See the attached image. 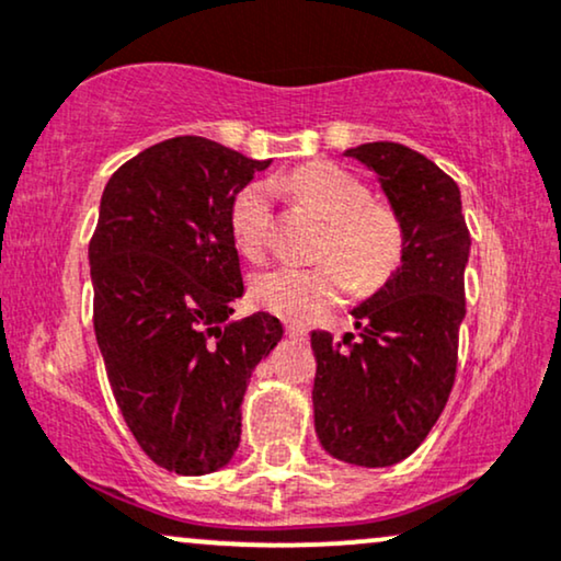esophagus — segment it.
<instances>
[{
  "instance_id": "esophagus-1",
  "label": "esophagus",
  "mask_w": 561,
  "mask_h": 561,
  "mask_svg": "<svg viewBox=\"0 0 561 561\" xmlns=\"http://www.w3.org/2000/svg\"><path fill=\"white\" fill-rule=\"evenodd\" d=\"M286 334H288V337H294V340H307L309 332L304 330V327H298V324H288Z\"/></svg>"
}]
</instances>
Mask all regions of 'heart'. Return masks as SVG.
Here are the masks:
<instances>
[{
	"instance_id": "b5f03b06",
	"label": "heart",
	"mask_w": 561,
	"mask_h": 561,
	"mask_svg": "<svg viewBox=\"0 0 561 561\" xmlns=\"http://www.w3.org/2000/svg\"><path fill=\"white\" fill-rule=\"evenodd\" d=\"M273 185L309 203L330 221L317 265H280L254 278L252 296L260 307L304 322L337 307L351 288L376 294L399 273L407 254L402 210L387 198H374L368 185L345 167L309 162L273 178ZM273 185L254 180L231 201V234L250 260L263 257L271 242Z\"/></svg>"
}]
</instances>
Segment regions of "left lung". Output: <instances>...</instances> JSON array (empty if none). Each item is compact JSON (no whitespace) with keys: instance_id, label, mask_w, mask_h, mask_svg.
<instances>
[{"instance_id":"left-lung-1","label":"left lung","mask_w":561,"mask_h":561,"mask_svg":"<svg viewBox=\"0 0 561 561\" xmlns=\"http://www.w3.org/2000/svg\"><path fill=\"white\" fill-rule=\"evenodd\" d=\"M347 157L368 164L402 210L407 254L394 278L353 309L358 337L311 332V399L327 454L376 469L417 450L454 389L471 239L458 185L420 151L374 141Z\"/></svg>"}]
</instances>
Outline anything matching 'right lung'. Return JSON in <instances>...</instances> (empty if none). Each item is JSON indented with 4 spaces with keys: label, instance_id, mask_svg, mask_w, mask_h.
Segmentation results:
<instances>
[{
    "label": "right lung",
    "instance_id": "1",
    "mask_svg": "<svg viewBox=\"0 0 561 561\" xmlns=\"http://www.w3.org/2000/svg\"><path fill=\"white\" fill-rule=\"evenodd\" d=\"M267 164L178 136L105 185L90 239L94 334L128 431L167 471L227 467L247 381L283 334L265 311L229 322L244 294L229 208Z\"/></svg>",
    "mask_w": 561,
    "mask_h": 561
}]
</instances>
